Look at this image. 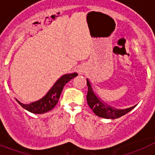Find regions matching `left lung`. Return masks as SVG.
Here are the masks:
<instances>
[{"mask_svg": "<svg viewBox=\"0 0 155 155\" xmlns=\"http://www.w3.org/2000/svg\"><path fill=\"white\" fill-rule=\"evenodd\" d=\"M87 84L88 87L87 101L90 108L93 110L94 114L97 115V117L106 118V119H117V118L120 117L122 116L128 114V112L133 110L136 106H136L124 109V110H120V109L113 107V106L108 105L104 101H102L97 95V94L95 93L93 87H92L91 83L90 82L88 79H87Z\"/></svg>", "mask_w": 155, "mask_h": 155, "instance_id": "obj_1", "label": "left lung"}]
</instances>
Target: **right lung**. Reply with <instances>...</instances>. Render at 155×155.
<instances>
[{
  "mask_svg": "<svg viewBox=\"0 0 155 155\" xmlns=\"http://www.w3.org/2000/svg\"><path fill=\"white\" fill-rule=\"evenodd\" d=\"M77 75L78 74L76 72L62 75L61 77H60L56 81L53 87L49 90V91L45 94V95L36 102H31L29 104H23L19 102V100H15L23 109H25L26 110L31 112L32 114H45L46 112L50 111L55 107V106L59 101L60 96H61V94L64 85Z\"/></svg>",
  "mask_w": 155,
  "mask_h": 155,
  "instance_id": "right-lung-1",
  "label": "right lung"
}]
</instances>
